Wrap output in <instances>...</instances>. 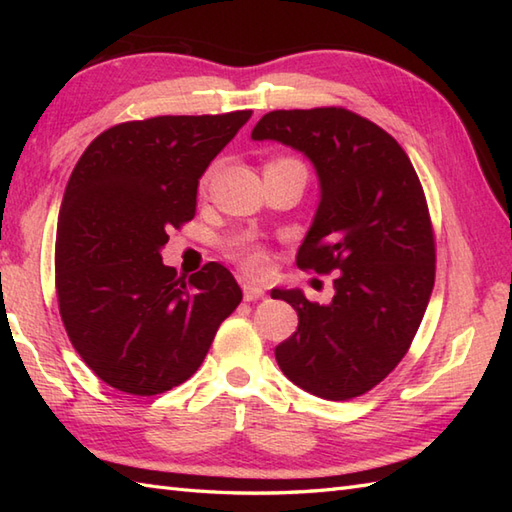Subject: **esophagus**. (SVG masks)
Here are the masks:
<instances>
[{
    "label": "esophagus",
    "instance_id": "esophagus-1",
    "mask_svg": "<svg viewBox=\"0 0 512 512\" xmlns=\"http://www.w3.org/2000/svg\"><path fill=\"white\" fill-rule=\"evenodd\" d=\"M264 288H259V286H255V284H244V299L246 301H257V299H264Z\"/></svg>",
    "mask_w": 512,
    "mask_h": 512
}]
</instances>
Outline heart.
<instances>
[{
	"label": "heart",
	"instance_id": "1",
	"mask_svg": "<svg viewBox=\"0 0 512 512\" xmlns=\"http://www.w3.org/2000/svg\"><path fill=\"white\" fill-rule=\"evenodd\" d=\"M279 160H290V158H279ZM297 162V160H295ZM228 255H231L235 262L242 264L248 273L262 275L268 268V253L264 244H259L253 235H237L226 246Z\"/></svg>",
	"mask_w": 512,
	"mask_h": 512
}]
</instances>
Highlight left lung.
<instances>
[{"label":"left lung","instance_id":"1","mask_svg":"<svg viewBox=\"0 0 512 512\" xmlns=\"http://www.w3.org/2000/svg\"><path fill=\"white\" fill-rule=\"evenodd\" d=\"M255 140L303 151L321 202L297 253L301 270L334 275L332 303L273 290L299 314L275 347L292 383L325 400L367 394L409 352L436 281V235L427 198L394 136L345 107L275 110Z\"/></svg>","mask_w":512,"mask_h":512}]
</instances>
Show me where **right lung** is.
Here are the masks:
<instances>
[{"label":"right lung","mask_w":512,"mask_h":512,"mask_svg":"<svg viewBox=\"0 0 512 512\" xmlns=\"http://www.w3.org/2000/svg\"><path fill=\"white\" fill-rule=\"evenodd\" d=\"M250 114L118 123L76 162L54 244L59 312L85 365L123 394H165L191 378L242 301L222 264L184 281L160 248L193 220L198 180Z\"/></svg>","instance_id":"add662e5"}]
</instances>
